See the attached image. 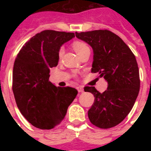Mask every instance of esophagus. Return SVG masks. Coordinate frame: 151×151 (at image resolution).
Returning <instances> with one entry per match:
<instances>
[{"instance_id":"esophagus-1","label":"esophagus","mask_w":151,"mask_h":151,"mask_svg":"<svg viewBox=\"0 0 151 151\" xmlns=\"http://www.w3.org/2000/svg\"><path fill=\"white\" fill-rule=\"evenodd\" d=\"M77 88H78V91L79 92H84V88H83V87H81V86H79V87H78Z\"/></svg>"}]
</instances>
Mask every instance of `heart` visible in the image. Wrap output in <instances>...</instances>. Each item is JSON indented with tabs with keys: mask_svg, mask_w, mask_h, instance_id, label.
<instances>
[{
	"mask_svg": "<svg viewBox=\"0 0 151 151\" xmlns=\"http://www.w3.org/2000/svg\"><path fill=\"white\" fill-rule=\"evenodd\" d=\"M72 46H73V50L75 51L76 53L79 55V57L81 55L85 52L86 51L89 50V47L88 46V45L83 41H74L73 44H72ZM63 48H60L59 50V52H58V55H59V57H61L63 54Z\"/></svg>",
	"mask_w": 151,
	"mask_h": 151,
	"instance_id": "heart-1",
	"label": "heart"
}]
</instances>
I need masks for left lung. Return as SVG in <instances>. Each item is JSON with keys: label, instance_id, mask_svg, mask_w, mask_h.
<instances>
[{"label": "left lung", "instance_id": "left-lung-1", "mask_svg": "<svg viewBox=\"0 0 151 151\" xmlns=\"http://www.w3.org/2000/svg\"><path fill=\"white\" fill-rule=\"evenodd\" d=\"M78 39L93 49L92 73H98L108 83L103 93L95 87H85L94 103L88 111L92 124L110 129L120 124L131 111L138 96L140 80L136 57L121 37L107 29L75 33Z\"/></svg>", "mask_w": 151, "mask_h": 151}]
</instances>
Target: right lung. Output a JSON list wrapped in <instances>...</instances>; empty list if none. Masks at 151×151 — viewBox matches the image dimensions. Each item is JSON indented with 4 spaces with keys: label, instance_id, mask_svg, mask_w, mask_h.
I'll return each mask as SVG.
<instances>
[{
    "label": "right lung",
    "instance_id": "obj_1",
    "mask_svg": "<svg viewBox=\"0 0 151 151\" xmlns=\"http://www.w3.org/2000/svg\"><path fill=\"white\" fill-rule=\"evenodd\" d=\"M73 33L47 29L30 38L18 53L12 73V91L20 112L36 128L52 129L61 123L78 91L56 87L50 68L58 65L59 48Z\"/></svg>",
    "mask_w": 151,
    "mask_h": 151
}]
</instances>
